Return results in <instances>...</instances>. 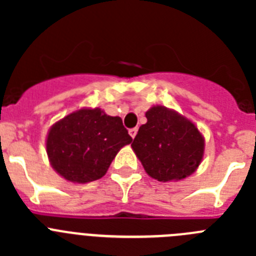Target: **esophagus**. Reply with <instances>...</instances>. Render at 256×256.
<instances>
[{"mask_svg":"<svg viewBox=\"0 0 256 256\" xmlns=\"http://www.w3.org/2000/svg\"><path fill=\"white\" fill-rule=\"evenodd\" d=\"M137 128H132V130H130V137H132V138H134L136 137V134H137Z\"/></svg>","mask_w":256,"mask_h":256,"instance_id":"1","label":"esophagus"}]
</instances>
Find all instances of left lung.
<instances>
[{
  "instance_id": "8db88e82",
  "label": "left lung",
  "mask_w": 256,
  "mask_h": 256,
  "mask_svg": "<svg viewBox=\"0 0 256 256\" xmlns=\"http://www.w3.org/2000/svg\"><path fill=\"white\" fill-rule=\"evenodd\" d=\"M132 148L144 172L159 182H178L198 170L204 159L205 138L188 118L162 105L146 112Z\"/></svg>"
}]
</instances>
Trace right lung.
Segmentation results:
<instances>
[{
    "mask_svg": "<svg viewBox=\"0 0 256 256\" xmlns=\"http://www.w3.org/2000/svg\"><path fill=\"white\" fill-rule=\"evenodd\" d=\"M132 137L119 116L100 108H80L51 126L46 152L54 170L68 182L100 180Z\"/></svg>",
    "mask_w": 256,
    "mask_h": 256,
    "instance_id": "1",
    "label": "right lung"
}]
</instances>
